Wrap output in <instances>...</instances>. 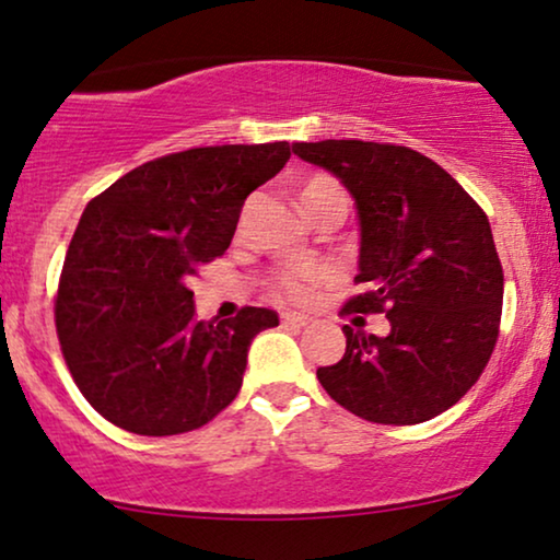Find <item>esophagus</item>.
<instances>
[{
    "instance_id": "1",
    "label": "esophagus",
    "mask_w": 560,
    "mask_h": 560,
    "mask_svg": "<svg viewBox=\"0 0 560 560\" xmlns=\"http://www.w3.org/2000/svg\"><path fill=\"white\" fill-rule=\"evenodd\" d=\"M281 323L294 325V328H304V325H310V317L307 315H296V313H287V315H281Z\"/></svg>"
}]
</instances>
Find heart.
Wrapping results in <instances>:
<instances>
[{"mask_svg": "<svg viewBox=\"0 0 560 560\" xmlns=\"http://www.w3.org/2000/svg\"><path fill=\"white\" fill-rule=\"evenodd\" d=\"M328 201L343 203V207L349 209V194H346L341 183L328 178V175H315V178H310L300 190V203L304 214ZM323 279L325 273L315 271V268H289V271L279 273L273 289L276 296H281V300L287 302H307L310 296L315 294L317 284H323Z\"/></svg>", "mask_w": 560, "mask_h": 560, "instance_id": "1", "label": "heart"}]
</instances>
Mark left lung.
<instances>
[{
  "mask_svg": "<svg viewBox=\"0 0 560 560\" xmlns=\"http://www.w3.org/2000/svg\"><path fill=\"white\" fill-rule=\"evenodd\" d=\"M292 150L357 203V284L366 292L346 313L390 320L387 336L343 325L346 353L317 380L366 421L434 419L476 385L499 338L504 271L488 217L447 170L408 147L325 139Z\"/></svg>",
  "mask_w": 560,
  "mask_h": 560,
  "instance_id": "obj_1",
  "label": "left lung"
}]
</instances>
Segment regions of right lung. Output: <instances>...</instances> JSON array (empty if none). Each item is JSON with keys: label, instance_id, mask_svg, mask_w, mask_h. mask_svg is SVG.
Returning <instances> with one entry per match:
<instances>
[{"label": "right lung", "instance_id": "right-lung-1", "mask_svg": "<svg viewBox=\"0 0 560 560\" xmlns=\"http://www.w3.org/2000/svg\"><path fill=\"white\" fill-rule=\"evenodd\" d=\"M287 141L196 147L133 167L84 207L56 294V332L80 393L141 436L194 431L243 385L266 307L196 320L190 279L222 256L245 198L289 160Z\"/></svg>", "mask_w": 560, "mask_h": 560}]
</instances>
